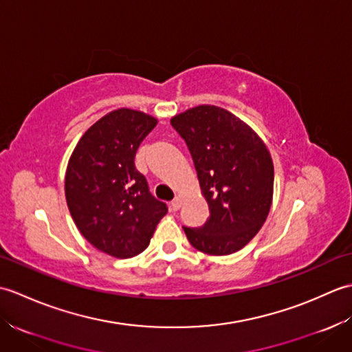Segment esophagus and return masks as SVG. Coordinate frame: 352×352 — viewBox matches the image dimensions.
<instances>
[{
	"mask_svg": "<svg viewBox=\"0 0 352 352\" xmlns=\"http://www.w3.org/2000/svg\"><path fill=\"white\" fill-rule=\"evenodd\" d=\"M182 203H183L182 197H177V198H175V199L172 201V203H170V210H172V212H177V210H180Z\"/></svg>",
	"mask_w": 352,
	"mask_h": 352,
	"instance_id": "obj_1",
	"label": "esophagus"
}]
</instances>
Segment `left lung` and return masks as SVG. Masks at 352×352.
Here are the masks:
<instances>
[{"mask_svg":"<svg viewBox=\"0 0 352 352\" xmlns=\"http://www.w3.org/2000/svg\"><path fill=\"white\" fill-rule=\"evenodd\" d=\"M195 164L208 204L207 222L183 227L193 248L228 256L263 226L274 193V163L263 140L228 110L198 106L170 119Z\"/></svg>","mask_w":352,"mask_h":352,"instance_id":"left-lung-1","label":"left lung"}]
</instances>
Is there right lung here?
Returning a JSON list of instances; mask_svg holds the SVG:
<instances>
[{"label": "right lung", "mask_w": 352, "mask_h": 352, "mask_svg": "<svg viewBox=\"0 0 352 352\" xmlns=\"http://www.w3.org/2000/svg\"><path fill=\"white\" fill-rule=\"evenodd\" d=\"M155 125L144 111H110L81 136L68 162L65 195L72 219L87 242L111 257L144 251L168 213L134 166L139 145Z\"/></svg>", "instance_id": "add662e5"}]
</instances>
